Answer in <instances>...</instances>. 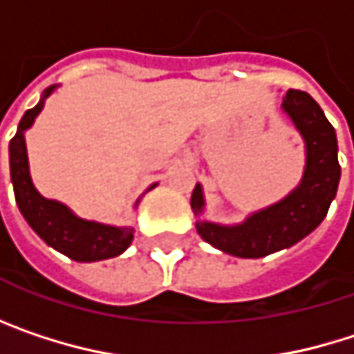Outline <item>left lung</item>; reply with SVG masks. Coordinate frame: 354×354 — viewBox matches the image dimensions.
I'll use <instances>...</instances> for the list:
<instances>
[{"instance_id": "left-lung-1", "label": "left lung", "mask_w": 354, "mask_h": 354, "mask_svg": "<svg viewBox=\"0 0 354 354\" xmlns=\"http://www.w3.org/2000/svg\"><path fill=\"white\" fill-rule=\"evenodd\" d=\"M281 108L306 143L304 176L289 194L232 225L203 217L207 203L201 184L194 186L190 196V207L198 217L194 223L198 236L238 258H262L310 236L324 221L338 190V141L324 110L308 92L299 90H289Z\"/></svg>"}]
</instances>
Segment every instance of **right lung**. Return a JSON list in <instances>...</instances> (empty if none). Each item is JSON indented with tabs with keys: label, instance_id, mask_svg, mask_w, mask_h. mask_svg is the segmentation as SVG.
<instances>
[{
	"label": "right lung",
	"instance_id": "1",
	"mask_svg": "<svg viewBox=\"0 0 354 354\" xmlns=\"http://www.w3.org/2000/svg\"><path fill=\"white\" fill-rule=\"evenodd\" d=\"M59 86H50L42 92L40 100L35 108L26 110L14 139L10 141V176L14 184V194L18 209L26 223L35 230V234L57 252L65 254L75 262H98L114 258L122 254L131 246L135 230L129 225H108L100 221L84 219L75 215L67 205L55 198H46L36 190L35 182L30 178V164H28V149H26V131L35 124L36 116L44 108L46 98ZM151 184L147 190L156 188ZM141 196L135 201L139 205Z\"/></svg>",
	"mask_w": 354,
	"mask_h": 354
}]
</instances>
